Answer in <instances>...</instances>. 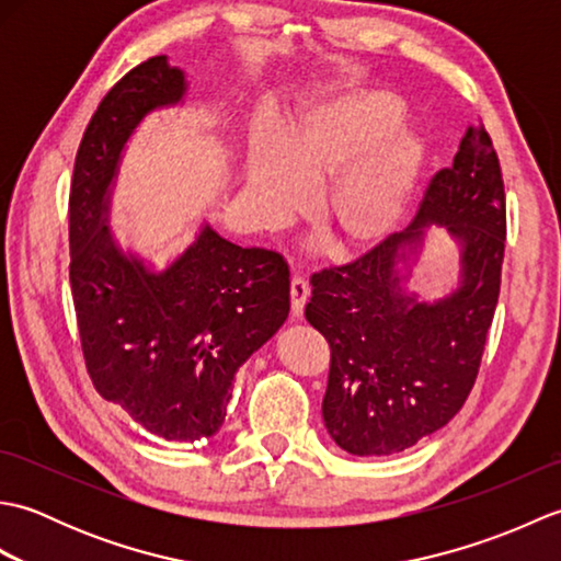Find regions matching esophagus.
Listing matches in <instances>:
<instances>
[{"label":"esophagus","mask_w":561,"mask_h":561,"mask_svg":"<svg viewBox=\"0 0 561 561\" xmlns=\"http://www.w3.org/2000/svg\"><path fill=\"white\" fill-rule=\"evenodd\" d=\"M308 296H311V287H308V282L304 277H294L291 279V313H294V318H299L304 313Z\"/></svg>","instance_id":"esophagus-1"}]
</instances>
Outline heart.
I'll return each mask as SVG.
<instances>
[{"label":"heart","instance_id":"heart-1","mask_svg":"<svg viewBox=\"0 0 561 561\" xmlns=\"http://www.w3.org/2000/svg\"><path fill=\"white\" fill-rule=\"evenodd\" d=\"M398 101L376 89H320L284 121L279 137L255 135L248 147L245 190L272 224L306 211L342 253L368 250L398 229L424 163V147L398 125Z\"/></svg>","mask_w":561,"mask_h":561}]
</instances>
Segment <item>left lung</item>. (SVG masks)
Returning <instances> with one entry per match:
<instances>
[{
	"label": "left lung",
	"instance_id": "obj_1",
	"mask_svg": "<svg viewBox=\"0 0 561 561\" xmlns=\"http://www.w3.org/2000/svg\"><path fill=\"white\" fill-rule=\"evenodd\" d=\"M428 225L461 245V282L434 302L409 291ZM506 197L484 125L428 183L414 221L342 267L316 272L306 320L330 344L328 434L352 456H392L458 414L478 378L502 284Z\"/></svg>",
	"mask_w": 561,
	"mask_h": 561
}]
</instances>
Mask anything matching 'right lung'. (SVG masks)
Masks as SVG:
<instances>
[{"mask_svg": "<svg viewBox=\"0 0 561 561\" xmlns=\"http://www.w3.org/2000/svg\"><path fill=\"white\" fill-rule=\"evenodd\" d=\"M185 93V71L157 55L93 113L69 193V284L101 398L153 436L195 444L219 432L236 371L287 320L289 267L274 250L236 245L209 224L163 270L117 243L111 199L127 141Z\"/></svg>", "mask_w": 561, "mask_h": 561, "instance_id": "1", "label": "right lung"}]
</instances>
